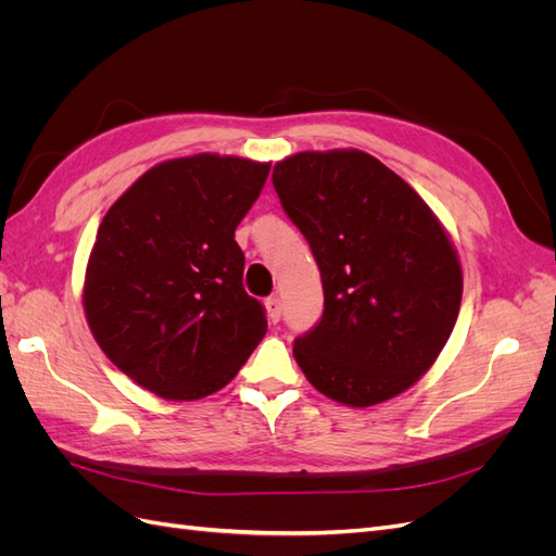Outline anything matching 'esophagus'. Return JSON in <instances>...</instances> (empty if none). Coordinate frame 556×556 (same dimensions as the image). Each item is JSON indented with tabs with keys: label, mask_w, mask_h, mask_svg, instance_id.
Instances as JSON below:
<instances>
[{
	"label": "esophagus",
	"mask_w": 556,
	"mask_h": 556,
	"mask_svg": "<svg viewBox=\"0 0 556 556\" xmlns=\"http://www.w3.org/2000/svg\"><path fill=\"white\" fill-rule=\"evenodd\" d=\"M264 306H266V315H268V319H271V323L276 325L278 319H280V313H282V308H280V296H278V294L268 296Z\"/></svg>",
	"instance_id": "34e87169"
}]
</instances>
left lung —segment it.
<instances>
[{
  "mask_svg": "<svg viewBox=\"0 0 556 556\" xmlns=\"http://www.w3.org/2000/svg\"><path fill=\"white\" fill-rule=\"evenodd\" d=\"M274 188L319 268L325 313L294 343L317 392L368 408L439 359L462 304V262L410 185L357 148L276 162Z\"/></svg>",
  "mask_w": 556,
  "mask_h": 556,
  "instance_id": "1",
  "label": "left lung"
}]
</instances>
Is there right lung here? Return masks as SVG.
<instances>
[{
    "mask_svg": "<svg viewBox=\"0 0 556 556\" xmlns=\"http://www.w3.org/2000/svg\"><path fill=\"white\" fill-rule=\"evenodd\" d=\"M271 162L197 153L164 160L106 211L83 311L97 345L143 390L197 401L233 380L266 333L233 241Z\"/></svg>",
    "mask_w": 556,
    "mask_h": 556,
    "instance_id": "1",
    "label": "right lung"
}]
</instances>
